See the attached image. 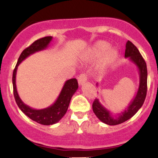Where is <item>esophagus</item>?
Segmentation results:
<instances>
[{
	"mask_svg": "<svg viewBox=\"0 0 158 158\" xmlns=\"http://www.w3.org/2000/svg\"><path fill=\"white\" fill-rule=\"evenodd\" d=\"M87 81V76L85 73H81L79 75V77H78V83L79 85H84Z\"/></svg>",
	"mask_w": 158,
	"mask_h": 158,
	"instance_id": "obj_1",
	"label": "esophagus"
}]
</instances>
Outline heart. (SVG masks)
I'll list each match as a JSON object with an SVG mask.
<instances>
[{
    "label": "heart",
    "instance_id": "obj_1",
    "mask_svg": "<svg viewBox=\"0 0 158 158\" xmlns=\"http://www.w3.org/2000/svg\"><path fill=\"white\" fill-rule=\"evenodd\" d=\"M110 44L106 41H98L88 49L84 55V60L88 63L97 61V69L99 72L106 71L118 58L116 48H109Z\"/></svg>",
    "mask_w": 158,
    "mask_h": 158
}]
</instances>
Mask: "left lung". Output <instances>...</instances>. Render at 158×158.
Segmentation results:
<instances>
[{
	"label": "left lung",
	"instance_id": "left-lung-1",
	"mask_svg": "<svg viewBox=\"0 0 158 158\" xmlns=\"http://www.w3.org/2000/svg\"><path fill=\"white\" fill-rule=\"evenodd\" d=\"M125 58H128L130 61L137 66L139 75V83L136 96L128 104L124 111L116 114L115 115L109 111L107 108L101 104L99 99H96L93 103L94 113L98 117V119L109 126H116L121 124L131 118L143 106L147 92V68L146 61L143 59L138 49L136 48L130 41L126 42ZM98 86V83H97Z\"/></svg>",
	"mask_w": 158,
	"mask_h": 158
}]
</instances>
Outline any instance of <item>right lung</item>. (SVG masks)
Here are the masks:
<instances>
[{
	"label": "right lung",
	"instance_id": "right-lung-1",
	"mask_svg": "<svg viewBox=\"0 0 158 158\" xmlns=\"http://www.w3.org/2000/svg\"><path fill=\"white\" fill-rule=\"evenodd\" d=\"M52 39V36L41 38V39L36 40L30 47L23 50L19 56L17 64L14 69L13 74H12L13 93L18 106L29 118L44 126H50V125L55 124L64 117L68 110L70 99L79 88L77 80L76 79H70L65 81L57 99L51 106L43 109H34L31 107L27 106L21 99L18 94L17 88H16L15 79L19 65L32 54L45 50L48 47Z\"/></svg>",
	"mask_w": 158,
	"mask_h": 158
}]
</instances>
